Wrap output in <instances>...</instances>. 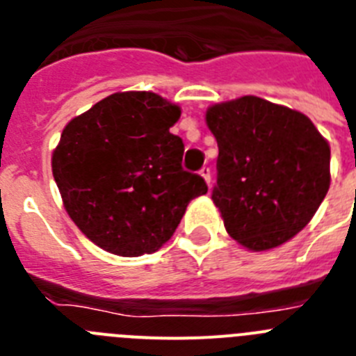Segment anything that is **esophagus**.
<instances>
[{"label": "esophagus", "instance_id": "34e87169", "mask_svg": "<svg viewBox=\"0 0 356 356\" xmlns=\"http://www.w3.org/2000/svg\"><path fill=\"white\" fill-rule=\"evenodd\" d=\"M200 175L203 176V178H205L207 184L210 185V181H212V172H210L209 165H203V168H201V171H200Z\"/></svg>", "mask_w": 356, "mask_h": 356}]
</instances>
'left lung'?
<instances>
[{
	"label": "left lung",
	"instance_id": "1",
	"mask_svg": "<svg viewBox=\"0 0 356 356\" xmlns=\"http://www.w3.org/2000/svg\"><path fill=\"white\" fill-rule=\"evenodd\" d=\"M207 127L219 147L212 200L229 237L251 251L305 228L330 188V146L298 110L257 96L217 103Z\"/></svg>",
	"mask_w": 356,
	"mask_h": 356
}]
</instances>
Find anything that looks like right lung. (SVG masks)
Listing matches in <instances>:
<instances>
[{"mask_svg": "<svg viewBox=\"0 0 356 356\" xmlns=\"http://www.w3.org/2000/svg\"><path fill=\"white\" fill-rule=\"evenodd\" d=\"M181 110L146 90L110 94L65 124L51 156L74 225L108 253H155L172 237L188 201L207 194L184 171V143L169 128Z\"/></svg>", "mask_w": 356, "mask_h": 356, "instance_id": "add662e5", "label": "right lung"}]
</instances>
